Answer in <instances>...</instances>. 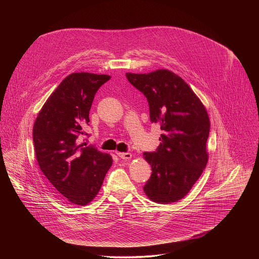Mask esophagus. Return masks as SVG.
I'll return each instance as SVG.
<instances>
[{
	"mask_svg": "<svg viewBox=\"0 0 259 259\" xmlns=\"http://www.w3.org/2000/svg\"><path fill=\"white\" fill-rule=\"evenodd\" d=\"M117 155H118L121 159H123V160H129V159H131V157H132V155H131L130 153H120V152H117Z\"/></svg>",
	"mask_w": 259,
	"mask_h": 259,
	"instance_id": "obj_1",
	"label": "esophagus"
}]
</instances>
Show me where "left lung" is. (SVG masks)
<instances>
[{
  "label": "left lung",
  "instance_id": "left-lung-1",
  "mask_svg": "<svg viewBox=\"0 0 259 259\" xmlns=\"http://www.w3.org/2000/svg\"><path fill=\"white\" fill-rule=\"evenodd\" d=\"M126 77L147 98L151 122L159 124L163 132L157 151L143 153L153 171L143 191L159 204L177 202L189 194L208 162L207 110L190 86L171 70L126 72Z\"/></svg>",
  "mask_w": 259,
  "mask_h": 259
}]
</instances>
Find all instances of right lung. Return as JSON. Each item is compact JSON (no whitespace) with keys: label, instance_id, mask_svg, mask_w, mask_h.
I'll return each instance as SVG.
<instances>
[{"label":"right lung","instance_id":"right-lung-1","mask_svg":"<svg viewBox=\"0 0 259 259\" xmlns=\"http://www.w3.org/2000/svg\"><path fill=\"white\" fill-rule=\"evenodd\" d=\"M107 75L73 72L52 92L36 117L35 158L51 187L72 205L85 206L98 194L113 164L110 155L80 143L89 112Z\"/></svg>","mask_w":259,"mask_h":259}]
</instances>
